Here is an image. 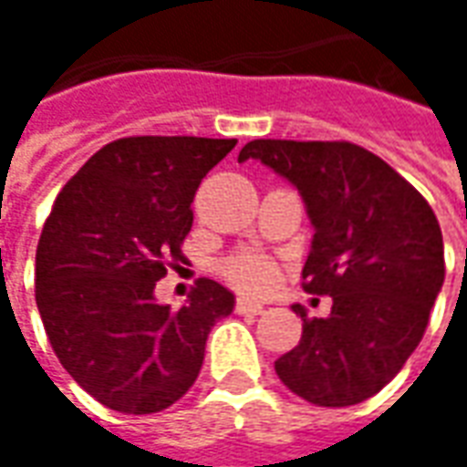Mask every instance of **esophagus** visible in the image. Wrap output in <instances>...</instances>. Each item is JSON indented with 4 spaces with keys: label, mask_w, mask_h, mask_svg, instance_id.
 Returning <instances> with one entry per match:
<instances>
[{
    "label": "esophagus",
    "mask_w": 467,
    "mask_h": 467,
    "mask_svg": "<svg viewBox=\"0 0 467 467\" xmlns=\"http://www.w3.org/2000/svg\"><path fill=\"white\" fill-rule=\"evenodd\" d=\"M234 311L247 313V316H260V313L265 311V306L257 301H250V298H240V301L234 303Z\"/></svg>",
    "instance_id": "34e87169"
}]
</instances>
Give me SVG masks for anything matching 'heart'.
<instances>
[{
	"label": "heart",
	"mask_w": 467,
	"mask_h": 467,
	"mask_svg": "<svg viewBox=\"0 0 467 467\" xmlns=\"http://www.w3.org/2000/svg\"><path fill=\"white\" fill-rule=\"evenodd\" d=\"M224 278L247 293H265L275 280V267L263 255H234L224 263Z\"/></svg>",
	"instance_id": "heart-1"
}]
</instances>
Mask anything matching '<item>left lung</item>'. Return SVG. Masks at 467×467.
I'll return each mask as SVG.
<instances>
[{
    "instance_id": "1",
    "label": "left lung",
    "mask_w": 467,
    "mask_h": 467,
    "mask_svg": "<svg viewBox=\"0 0 467 467\" xmlns=\"http://www.w3.org/2000/svg\"><path fill=\"white\" fill-rule=\"evenodd\" d=\"M298 189L313 224L303 288L331 296L326 318L301 303L298 347L275 361L290 392L318 407H348L387 387L422 341L445 280V247L425 197L379 156L348 141L244 143Z\"/></svg>"
}]
</instances>
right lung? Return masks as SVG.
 Masks as SVG:
<instances>
[{"instance_id": "1", "label": "right lung", "mask_w": 467, "mask_h": 467, "mask_svg": "<svg viewBox=\"0 0 467 467\" xmlns=\"http://www.w3.org/2000/svg\"><path fill=\"white\" fill-rule=\"evenodd\" d=\"M234 139L131 136L88 159L42 227L35 298L67 374L123 415H151L200 377L212 326L233 290L202 278L179 311L156 301V280L182 260L192 202Z\"/></svg>"}]
</instances>
